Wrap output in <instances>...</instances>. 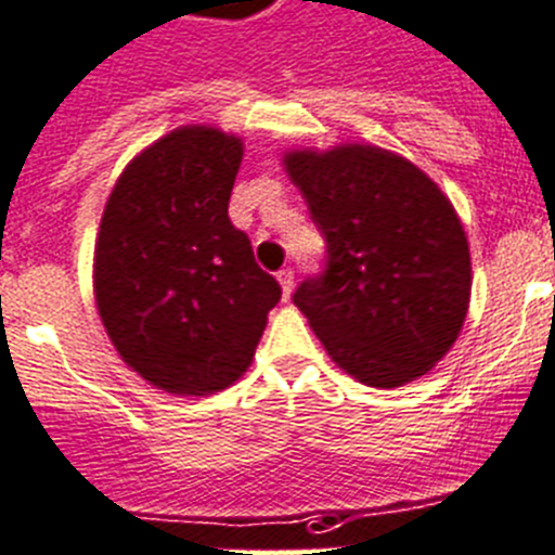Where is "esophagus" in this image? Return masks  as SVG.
Listing matches in <instances>:
<instances>
[{
    "instance_id": "34e87169",
    "label": "esophagus",
    "mask_w": 555,
    "mask_h": 555,
    "mask_svg": "<svg viewBox=\"0 0 555 555\" xmlns=\"http://www.w3.org/2000/svg\"><path fill=\"white\" fill-rule=\"evenodd\" d=\"M276 279L279 284H282L284 296H289V293H293V282H296V271H293V268H282V271L276 273Z\"/></svg>"
}]
</instances>
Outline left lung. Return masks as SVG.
<instances>
[{
	"mask_svg": "<svg viewBox=\"0 0 555 555\" xmlns=\"http://www.w3.org/2000/svg\"><path fill=\"white\" fill-rule=\"evenodd\" d=\"M284 163L326 241L323 271L293 301L328 357L371 387L431 371L470 304V248L451 202L376 146L293 152Z\"/></svg>",
	"mask_w": 555,
	"mask_h": 555,
	"instance_id": "8db88e82",
	"label": "left lung"
}]
</instances>
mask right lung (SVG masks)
Listing matches in <instances>:
<instances>
[{"mask_svg": "<svg viewBox=\"0 0 555 555\" xmlns=\"http://www.w3.org/2000/svg\"><path fill=\"white\" fill-rule=\"evenodd\" d=\"M243 143L184 127L134 157L99 227L96 307L132 371L177 396L229 387L251 364L282 287L229 221Z\"/></svg>", "mask_w": 555, "mask_h": 555, "instance_id": "obj_1", "label": "right lung"}]
</instances>
